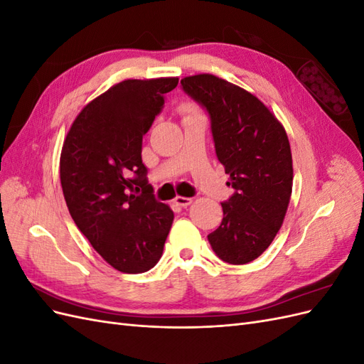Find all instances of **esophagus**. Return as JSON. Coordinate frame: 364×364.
<instances>
[{"label":"esophagus","mask_w":364,"mask_h":364,"mask_svg":"<svg viewBox=\"0 0 364 364\" xmlns=\"http://www.w3.org/2000/svg\"><path fill=\"white\" fill-rule=\"evenodd\" d=\"M174 203L185 208V206H188V205H191V203H193V199H191V197H182V196H178V197H176V199H174Z\"/></svg>","instance_id":"obj_1"}]
</instances>
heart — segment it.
<instances>
[{"label": "heart", "mask_w": 364, "mask_h": 364, "mask_svg": "<svg viewBox=\"0 0 364 364\" xmlns=\"http://www.w3.org/2000/svg\"><path fill=\"white\" fill-rule=\"evenodd\" d=\"M182 111H185L186 114L191 115V114H196V107H194L193 105H185V106L182 107Z\"/></svg>", "instance_id": "b5f03b06"}]
</instances>
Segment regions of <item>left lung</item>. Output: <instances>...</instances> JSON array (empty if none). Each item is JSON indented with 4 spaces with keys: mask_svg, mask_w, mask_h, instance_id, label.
I'll list each match as a JSON object with an SVG mask.
<instances>
[{
    "mask_svg": "<svg viewBox=\"0 0 364 364\" xmlns=\"http://www.w3.org/2000/svg\"><path fill=\"white\" fill-rule=\"evenodd\" d=\"M211 118L218 161L235 193L222 203L223 220L208 235L225 262L247 264L266 250L282 226L293 186L285 129L258 98L213 74L181 80Z\"/></svg>",
    "mask_w": 364,
    "mask_h": 364,
    "instance_id": "left-lung-1",
    "label": "left lung"
}]
</instances>
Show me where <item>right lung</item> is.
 <instances>
[{
	"label": "right lung",
	"instance_id": "1",
	"mask_svg": "<svg viewBox=\"0 0 364 364\" xmlns=\"http://www.w3.org/2000/svg\"><path fill=\"white\" fill-rule=\"evenodd\" d=\"M178 77L119 82L87 103L63 141L60 183L68 211L102 258L123 273L156 266L174 214L155 199L142 136Z\"/></svg>",
	"mask_w": 364,
	"mask_h": 364
}]
</instances>
